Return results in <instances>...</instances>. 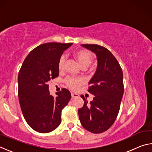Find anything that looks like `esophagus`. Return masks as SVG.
I'll list each match as a JSON object with an SVG mask.
<instances>
[{
	"instance_id": "esophagus-1",
	"label": "esophagus",
	"mask_w": 152,
	"mask_h": 152,
	"mask_svg": "<svg viewBox=\"0 0 152 152\" xmlns=\"http://www.w3.org/2000/svg\"><path fill=\"white\" fill-rule=\"evenodd\" d=\"M71 95H72V99H75V98H77V97L79 96V95L78 94L72 93V92L71 93Z\"/></svg>"
}]
</instances>
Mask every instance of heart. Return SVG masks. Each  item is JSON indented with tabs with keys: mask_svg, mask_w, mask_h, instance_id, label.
<instances>
[{
	"mask_svg": "<svg viewBox=\"0 0 152 152\" xmlns=\"http://www.w3.org/2000/svg\"><path fill=\"white\" fill-rule=\"evenodd\" d=\"M72 56L82 68H86L93 61L94 56L92 53L86 50H76L72 53ZM66 63V58L64 56H61L58 61V69L60 71H62L64 68ZM84 83V80L81 78H72L69 77L66 80V84L72 90L78 89Z\"/></svg>",
	"mask_w": 152,
	"mask_h": 152,
	"instance_id": "obj_1",
	"label": "heart"
}]
</instances>
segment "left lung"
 <instances>
[{"label":"left lung","mask_w":152,"mask_h":152,"mask_svg":"<svg viewBox=\"0 0 152 152\" xmlns=\"http://www.w3.org/2000/svg\"><path fill=\"white\" fill-rule=\"evenodd\" d=\"M96 53L98 65L96 72L88 82V91L94 95L88 103L78 109L80 123L85 129L101 133L109 129L115 121L119 111L124 92L122 69L119 62L107 48L96 44H82Z\"/></svg>","instance_id":"obj_1"}]
</instances>
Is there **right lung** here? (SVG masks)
<instances>
[{
	"instance_id": "1",
	"label": "right lung",
	"mask_w": 152,
	"mask_h": 152,
	"mask_svg": "<svg viewBox=\"0 0 152 152\" xmlns=\"http://www.w3.org/2000/svg\"><path fill=\"white\" fill-rule=\"evenodd\" d=\"M72 43H46L37 46L25 59L18 75V95L23 115L31 127L45 133L61 123V110L71 99L68 90L50 94L48 82L59 76L58 61Z\"/></svg>"
}]
</instances>
